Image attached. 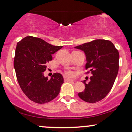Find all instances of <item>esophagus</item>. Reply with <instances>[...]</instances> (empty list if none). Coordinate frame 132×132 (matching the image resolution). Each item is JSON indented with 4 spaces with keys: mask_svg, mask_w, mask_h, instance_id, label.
<instances>
[{
    "mask_svg": "<svg viewBox=\"0 0 132 132\" xmlns=\"http://www.w3.org/2000/svg\"><path fill=\"white\" fill-rule=\"evenodd\" d=\"M63 78H64V81H65V82H73V80L70 79V78L66 77H63Z\"/></svg>",
    "mask_w": 132,
    "mask_h": 132,
    "instance_id": "1",
    "label": "esophagus"
}]
</instances>
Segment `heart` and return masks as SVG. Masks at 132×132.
<instances>
[{
	"instance_id": "1",
	"label": "heart",
	"mask_w": 132,
	"mask_h": 132,
	"mask_svg": "<svg viewBox=\"0 0 132 132\" xmlns=\"http://www.w3.org/2000/svg\"><path fill=\"white\" fill-rule=\"evenodd\" d=\"M66 73H67V75H69V76H70V77H73L74 75L73 72H72V70H67Z\"/></svg>"
}]
</instances>
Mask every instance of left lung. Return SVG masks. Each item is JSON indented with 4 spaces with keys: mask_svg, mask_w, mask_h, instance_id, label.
I'll use <instances>...</instances> for the list:
<instances>
[{
    "mask_svg": "<svg viewBox=\"0 0 132 132\" xmlns=\"http://www.w3.org/2000/svg\"><path fill=\"white\" fill-rule=\"evenodd\" d=\"M84 52L87 63L85 69L91 72L90 81H85V90L78 97L88 103H96L104 98L112 89L119 69V53L112 42L97 39L75 47Z\"/></svg>",
    "mask_w": 132,
    "mask_h": 132,
    "instance_id": "8db88e82",
    "label": "left lung"
}]
</instances>
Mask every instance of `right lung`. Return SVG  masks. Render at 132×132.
<instances>
[{
  "label": "right lung",
  "instance_id": "1",
  "mask_svg": "<svg viewBox=\"0 0 132 132\" xmlns=\"http://www.w3.org/2000/svg\"><path fill=\"white\" fill-rule=\"evenodd\" d=\"M62 46H54L40 38L27 36L17 44L14 66L19 85L30 100L45 103L58 95L63 78L55 73L48 79L44 77L46 63L52 60V55Z\"/></svg>",
  "mask_w": 132,
  "mask_h": 132
}]
</instances>
